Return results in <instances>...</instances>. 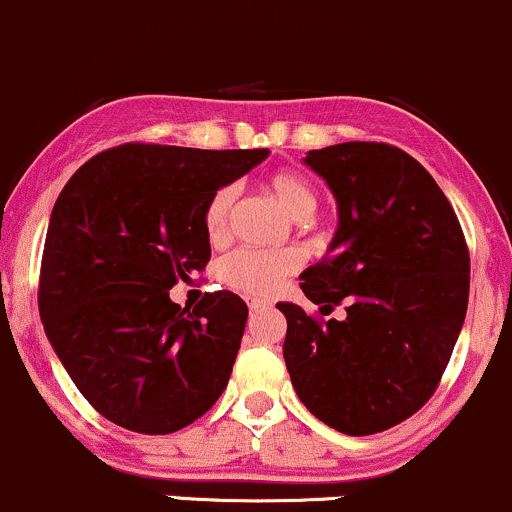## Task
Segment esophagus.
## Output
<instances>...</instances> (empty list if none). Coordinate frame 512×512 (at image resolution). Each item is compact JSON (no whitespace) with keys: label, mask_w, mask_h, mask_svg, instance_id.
I'll return each instance as SVG.
<instances>
[{"label":"esophagus","mask_w":512,"mask_h":512,"mask_svg":"<svg viewBox=\"0 0 512 512\" xmlns=\"http://www.w3.org/2000/svg\"><path fill=\"white\" fill-rule=\"evenodd\" d=\"M249 308H251V313H258V310H263V308H268V303L266 300H249Z\"/></svg>","instance_id":"34e87169"}]
</instances>
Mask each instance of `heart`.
I'll return each mask as SVG.
<instances>
[{
    "instance_id": "b5f03b06",
    "label": "heart",
    "mask_w": 512,
    "mask_h": 512,
    "mask_svg": "<svg viewBox=\"0 0 512 512\" xmlns=\"http://www.w3.org/2000/svg\"><path fill=\"white\" fill-rule=\"evenodd\" d=\"M266 192L286 209L295 221H308L318 209V192L303 175L291 170H278L263 179ZM239 189L236 184H221L209 194L202 209L204 234L212 244H221L229 236L231 214H234ZM300 258L295 251H258L236 249L221 258L219 278L234 291L256 298H268L283 286L288 276L298 268Z\"/></svg>"
}]
</instances>
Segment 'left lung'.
<instances>
[{"instance_id":"obj_1","label":"left lung","mask_w":512,"mask_h":512,"mask_svg":"<svg viewBox=\"0 0 512 512\" xmlns=\"http://www.w3.org/2000/svg\"><path fill=\"white\" fill-rule=\"evenodd\" d=\"M305 165L333 189L340 226L300 276L318 313L278 303L283 357L310 414L342 434H379L419 412L449 365L471 286L466 236L434 177L399 147L340 142Z\"/></svg>"}]
</instances>
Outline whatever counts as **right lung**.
<instances>
[{
  "mask_svg": "<svg viewBox=\"0 0 512 512\" xmlns=\"http://www.w3.org/2000/svg\"><path fill=\"white\" fill-rule=\"evenodd\" d=\"M268 150L125 142L61 189L46 231L39 313L56 355L98 414L172 434L226 389L249 308L231 291L177 305L170 291L212 258L204 202Z\"/></svg>",
  "mask_w": 512,
  "mask_h": 512,
  "instance_id": "obj_1",
  "label": "right lung"
}]
</instances>
